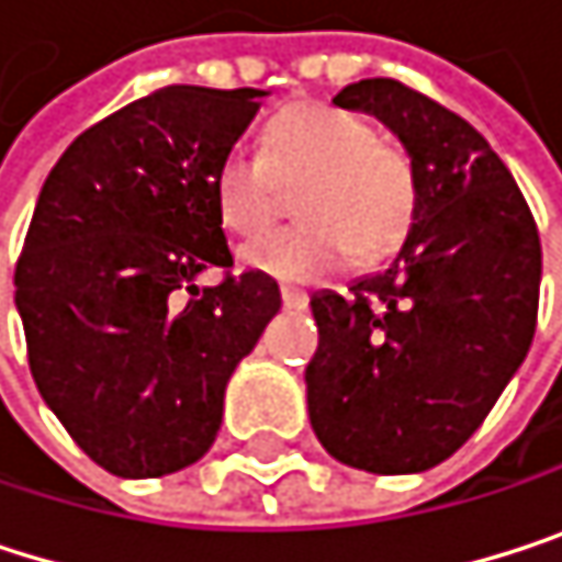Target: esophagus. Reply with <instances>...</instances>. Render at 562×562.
<instances>
[{"label":"esophagus","instance_id":"obj_1","mask_svg":"<svg viewBox=\"0 0 562 562\" xmlns=\"http://www.w3.org/2000/svg\"><path fill=\"white\" fill-rule=\"evenodd\" d=\"M279 296H283V306H286V310H306V306H310V296L300 293V290H290V286L279 290Z\"/></svg>","mask_w":562,"mask_h":562}]
</instances>
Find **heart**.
Instances as JSON below:
<instances>
[{
    "mask_svg": "<svg viewBox=\"0 0 562 562\" xmlns=\"http://www.w3.org/2000/svg\"><path fill=\"white\" fill-rule=\"evenodd\" d=\"M303 223L259 236L239 249L252 272L316 283L356 262L359 249L379 256L398 243L415 210L408 157L382 140L369 117L303 101L279 111L262 134V154L229 147L213 167L220 220L243 236L266 229L279 210V183L296 187Z\"/></svg>",
    "mask_w": 562,
    "mask_h": 562,
    "instance_id": "b5f03b06",
    "label": "heart"
}]
</instances>
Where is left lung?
Returning a JSON list of instances; mask_svg holds the SVG:
<instances>
[{"instance_id": "left-lung-1", "label": "left lung", "mask_w": 562, "mask_h": 562, "mask_svg": "<svg viewBox=\"0 0 562 562\" xmlns=\"http://www.w3.org/2000/svg\"><path fill=\"white\" fill-rule=\"evenodd\" d=\"M379 117L415 177L398 252L349 296L310 300L319 349L306 369L310 422L342 464L418 474L451 458L524 366L540 303V236L491 144L454 111L395 78L333 98Z\"/></svg>"}]
</instances>
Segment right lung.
<instances>
[{
    "label": "right lung",
    "mask_w": 562,
    "mask_h": 562,
    "mask_svg": "<svg viewBox=\"0 0 562 562\" xmlns=\"http://www.w3.org/2000/svg\"><path fill=\"white\" fill-rule=\"evenodd\" d=\"M266 94L167 85L78 134L38 193L15 266L32 379L117 477L210 451L226 382L283 303L262 272L196 286L233 266L210 177Z\"/></svg>",
    "instance_id": "add662e5"
}]
</instances>
